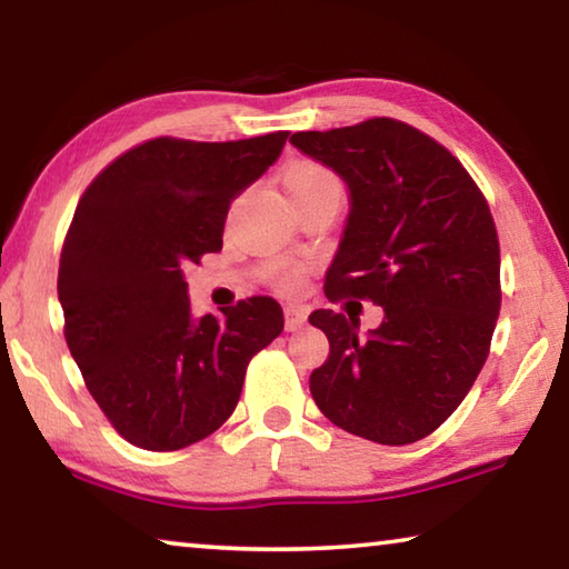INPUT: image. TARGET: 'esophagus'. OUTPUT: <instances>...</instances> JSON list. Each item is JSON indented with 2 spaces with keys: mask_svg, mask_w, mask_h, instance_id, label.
Listing matches in <instances>:
<instances>
[{
  "mask_svg": "<svg viewBox=\"0 0 569 569\" xmlns=\"http://www.w3.org/2000/svg\"><path fill=\"white\" fill-rule=\"evenodd\" d=\"M283 316H286V331H301V329H303L306 313L301 311V308L286 306V308H283Z\"/></svg>",
  "mask_w": 569,
  "mask_h": 569,
  "instance_id": "1",
  "label": "esophagus"
}]
</instances>
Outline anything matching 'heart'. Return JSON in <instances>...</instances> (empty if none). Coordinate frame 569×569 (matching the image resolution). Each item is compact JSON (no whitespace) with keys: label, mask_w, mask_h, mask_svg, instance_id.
<instances>
[{"label":"heart","mask_w":569,"mask_h":569,"mask_svg":"<svg viewBox=\"0 0 569 569\" xmlns=\"http://www.w3.org/2000/svg\"><path fill=\"white\" fill-rule=\"evenodd\" d=\"M283 182L286 190L303 186H339L333 172L316 162H296L293 168H288ZM271 281L286 293H298L303 286V271L296 266H271Z\"/></svg>","instance_id":"obj_1"}]
</instances>
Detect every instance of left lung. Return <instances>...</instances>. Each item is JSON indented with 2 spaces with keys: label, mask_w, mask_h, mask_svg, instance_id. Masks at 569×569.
<instances>
[{
  "label": "left lung",
  "mask_w": 569,
  "mask_h": 569,
  "mask_svg": "<svg viewBox=\"0 0 569 569\" xmlns=\"http://www.w3.org/2000/svg\"><path fill=\"white\" fill-rule=\"evenodd\" d=\"M291 142L349 188L326 296L383 308L366 336L351 316L311 313L331 346L311 373L313 401L349 435L411 445L455 413L487 361L502 306L492 213L465 166L407 122L371 118Z\"/></svg>",
  "instance_id": "8db88e82"
}]
</instances>
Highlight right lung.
Returning <instances> with one entry per match:
<instances>
[{"instance_id":"1","label":"right lung","mask_w":569,"mask_h":569,"mask_svg":"<svg viewBox=\"0 0 569 569\" xmlns=\"http://www.w3.org/2000/svg\"><path fill=\"white\" fill-rule=\"evenodd\" d=\"M286 138L148 140L77 203L57 276L64 339L92 399L134 447L176 451L213 435L236 409L248 361L283 331L268 296L196 319L182 266L223 248L230 203Z\"/></svg>"}]
</instances>
